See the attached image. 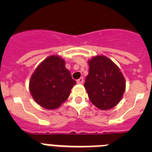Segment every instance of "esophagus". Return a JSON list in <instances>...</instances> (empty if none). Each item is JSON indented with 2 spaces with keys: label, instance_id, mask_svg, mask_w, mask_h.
<instances>
[{
  "label": "esophagus",
  "instance_id": "1",
  "mask_svg": "<svg viewBox=\"0 0 152 152\" xmlns=\"http://www.w3.org/2000/svg\"><path fill=\"white\" fill-rule=\"evenodd\" d=\"M77 84H83V83H84V77H80V78H79L78 80H77Z\"/></svg>",
  "mask_w": 152,
  "mask_h": 152
}]
</instances>
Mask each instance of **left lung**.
Listing matches in <instances>:
<instances>
[{
  "label": "left lung",
  "instance_id": "8db88e82",
  "mask_svg": "<svg viewBox=\"0 0 152 152\" xmlns=\"http://www.w3.org/2000/svg\"><path fill=\"white\" fill-rule=\"evenodd\" d=\"M88 64L84 88L91 103L103 110L117 105L126 89V80L119 67L103 56L92 58Z\"/></svg>",
  "mask_w": 152,
  "mask_h": 152
}]
</instances>
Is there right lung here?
Masks as SVG:
<instances>
[{"label": "right lung", "mask_w": 152, "mask_h": 152, "mask_svg": "<svg viewBox=\"0 0 152 152\" xmlns=\"http://www.w3.org/2000/svg\"><path fill=\"white\" fill-rule=\"evenodd\" d=\"M76 81L65 68L64 60L57 56L46 58L29 80V91L39 105L48 110L57 109L69 96Z\"/></svg>", "instance_id": "add662e5"}]
</instances>
